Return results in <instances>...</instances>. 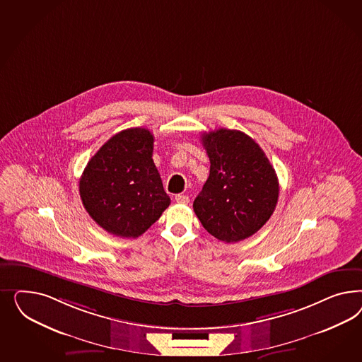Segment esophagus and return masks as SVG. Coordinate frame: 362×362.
Listing matches in <instances>:
<instances>
[{
	"label": "esophagus",
	"mask_w": 362,
	"mask_h": 362,
	"mask_svg": "<svg viewBox=\"0 0 362 362\" xmlns=\"http://www.w3.org/2000/svg\"><path fill=\"white\" fill-rule=\"evenodd\" d=\"M176 203H182V204H187L189 202V197L186 195H176L175 197Z\"/></svg>",
	"instance_id": "esophagus-1"
}]
</instances>
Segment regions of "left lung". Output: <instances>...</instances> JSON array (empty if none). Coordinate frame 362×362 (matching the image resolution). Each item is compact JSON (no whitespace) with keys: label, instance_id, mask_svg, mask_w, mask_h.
I'll list each match as a JSON object with an SVG mask.
<instances>
[{"label":"left lung","instance_id":"obj_1","mask_svg":"<svg viewBox=\"0 0 362 362\" xmlns=\"http://www.w3.org/2000/svg\"><path fill=\"white\" fill-rule=\"evenodd\" d=\"M209 176L194 202L202 226L224 243L244 240L263 227L279 199V180L262 147L244 132H204Z\"/></svg>","mask_w":362,"mask_h":362}]
</instances>
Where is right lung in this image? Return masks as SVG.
I'll return each instance as SVG.
<instances>
[{"label": "right lung", "mask_w": 362, "mask_h": 362, "mask_svg": "<svg viewBox=\"0 0 362 362\" xmlns=\"http://www.w3.org/2000/svg\"><path fill=\"white\" fill-rule=\"evenodd\" d=\"M153 148V135L147 129L123 130L99 148L79 179L88 215L115 236H141L171 203Z\"/></svg>", "instance_id": "add662e5"}]
</instances>
